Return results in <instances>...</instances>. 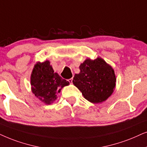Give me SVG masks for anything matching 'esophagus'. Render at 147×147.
I'll return each instance as SVG.
<instances>
[{
  "label": "esophagus",
  "mask_w": 147,
  "mask_h": 147,
  "mask_svg": "<svg viewBox=\"0 0 147 147\" xmlns=\"http://www.w3.org/2000/svg\"><path fill=\"white\" fill-rule=\"evenodd\" d=\"M68 81L70 83H72V78H71V79H68Z\"/></svg>",
  "instance_id": "34e87169"
}]
</instances>
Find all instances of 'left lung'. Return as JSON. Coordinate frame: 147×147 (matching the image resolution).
Here are the masks:
<instances>
[{
  "label": "left lung",
  "instance_id": "1",
  "mask_svg": "<svg viewBox=\"0 0 147 147\" xmlns=\"http://www.w3.org/2000/svg\"><path fill=\"white\" fill-rule=\"evenodd\" d=\"M80 72L75 74L73 83L84 97L93 103H101L113 93L116 78L114 70L101 58H87L79 66Z\"/></svg>",
  "mask_w": 147,
  "mask_h": 147
}]
</instances>
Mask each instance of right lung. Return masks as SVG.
<instances>
[{
	"label": "right lung",
	"instance_id": "add662e5",
	"mask_svg": "<svg viewBox=\"0 0 147 147\" xmlns=\"http://www.w3.org/2000/svg\"><path fill=\"white\" fill-rule=\"evenodd\" d=\"M68 85L69 82L54 72L50 61L38 62L35 64L31 75V91L42 102L51 104L57 98L56 94Z\"/></svg>",
	"mask_w": 147,
	"mask_h": 147
}]
</instances>
